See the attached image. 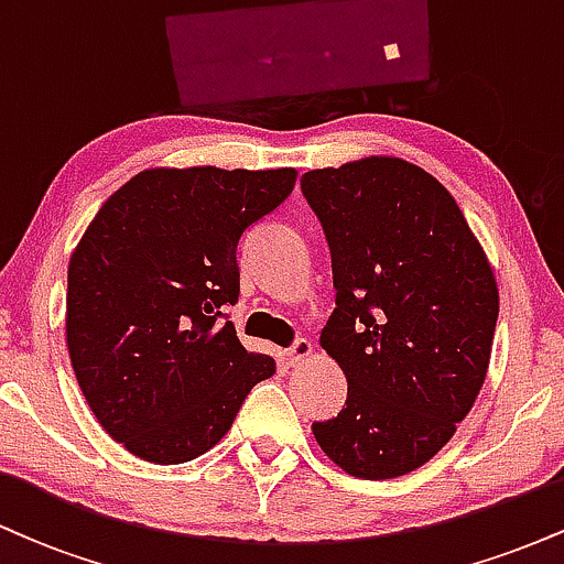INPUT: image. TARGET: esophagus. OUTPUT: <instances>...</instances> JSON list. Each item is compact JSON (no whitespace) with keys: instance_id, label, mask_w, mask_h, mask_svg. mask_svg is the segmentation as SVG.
I'll list each match as a JSON object with an SVG mask.
<instances>
[{"instance_id":"esophagus-1","label":"esophagus","mask_w":564,"mask_h":564,"mask_svg":"<svg viewBox=\"0 0 564 564\" xmlns=\"http://www.w3.org/2000/svg\"><path fill=\"white\" fill-rule=\"evenodd\" d=\"M310 355H313V345H310L307 339H296L289 349H283V360H286V366H300L310 358Z\"/></svg>"}]
</instances>
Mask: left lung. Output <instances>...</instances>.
Instances as JSON below:
<instances>
[{
    "label": "left lung",
    "instance_id": "obj_1",
    "mask_svg": "<svg viewBox=\"0 0 564 564\" xmlns=\"http://www.w3.org/2000/svg\"><path fill=\"white\" fill-rule=\"evenodd\" d=\"M302 193L332 249L321 347L347 377L345 408L313 435L347 475H408L475 405L498 321L494 270L451 193L403 159L313 170Z\"/></svg>",
    "mask_w": 564,
    "mask_h": 564
}]
</instances>
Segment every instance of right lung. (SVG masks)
<instances>
[{"instance_id":"right-lung-1","label":"right lung","mask_w":564,"mask_h":564,"mask_svg":"<svg viewBox=\"0 0 564 564\" xmlns=\"http://www.w3.org/2000/svg\"><path fill=\"white\" fill-rule=\"evenodd\" d=\"M296 170H145L100 206L70 254V366L102 430L153 464L225 437L251 387L275 373L238 341L243 230L281 206Z\"/></svg>"}]
</instances>
